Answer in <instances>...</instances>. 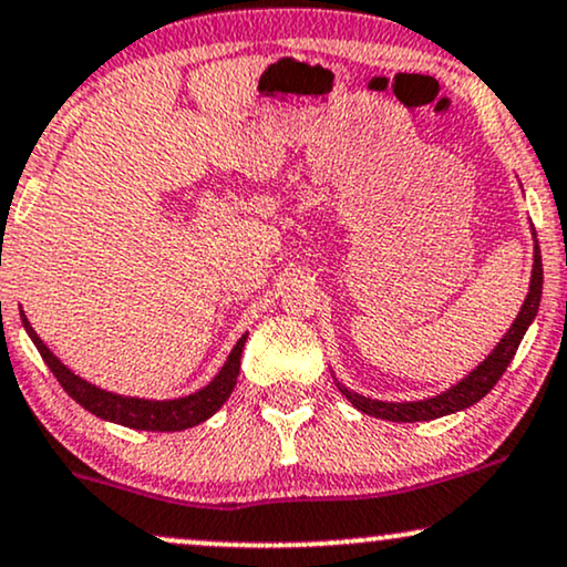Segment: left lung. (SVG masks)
<instances>
[{
    "label": "left lung",
    "instance_id": "obj_1",
    "mask_svg": "<svg viewBox=\"0 0 567 567\" xmlns=\"http://www.w3.org/2000/svg\"><path fill=\"white\" fill-rule=\"evenodd\" d=\"M542 284H544L542 251H539V241H536L530 286H528L526 302H523L518 318L513 320V326H509L505 339H499V344L492 349V354H488V358L481 362L476 370H471V375H465L463 381H457L452 389L442 391V394L429 396V400H421V402H381V400H370V396H362V394H358V391H349L347 386H341V383L337 381L339 391L360 412H365V415L381 417V421H394V423L433 421V417L452 415V412L471 408V404L484 400L488 391L494 389V383L502 379V373H505L509 362H513L523 337H526L528 326L534 323L536 312H539Z\"/></svg>",
    "mask_w": 567,
    "mask_h": 567
}]
</instances>
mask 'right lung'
<instances>
[{
    "instance_id": "obj_1",
    "label": "right lung",
    "mask_w": 567,
    "mask_h": 567,
    "mask_svg": "<svg viewBox=\"0 0 567 567\" xmlns=\"http://www.w3.org/2000/svg\"><path fill=\"white\" fill-rule=\"evenodd\" d=\"M20 318H23L28 337L37 344L39 354L54 373V379L60 381V386L65 389L81 408H86L91 415L102 417V421L125 425V429L136 431H186L192 429V425H199L205 423L207 417H213L236 386V375H239L241 368L244 341H247V333H244V337L236 341V347L230 349L226 365L220 368V373L215 375L205 389L194 391V394L188 396H178V400H138V396L113 394V391H104L100 386H94V383L83 381L81 375H75L68 365H62L60 358H54V354L49 352V347L39 339V333L33 331L31 323H28L23 310H20Z\"/></svg>"
}]
</instances>
